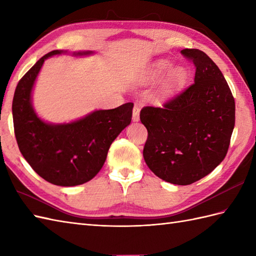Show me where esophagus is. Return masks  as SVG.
I'll list each match as a JSON object with an SVG mask.
<instances>
[{
    "mask_svg": "<svg viewBox=\"0 0 256 256\" xmlns=\"http://www.w3.org/2000/svg\"><path fill=\"white\" fill-rule=\"evenodd\" d=\"M132 118H133L134 122H138V120H140V106H134Z\"/></svg>",
    "mask_w": 256,
    "mask_h": 256,
    "instance_id": "obj_1",
    "label": "esophagus"
}]
</instances>
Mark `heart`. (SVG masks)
<instances>
[{
    "mask_svg": "<svg viewBox=\"0 0 256 256\" xmlns=\"http://www.w3.org/2000/svg\"><path fill=\"white\" fill-rule=\"evenodd\" d=\"M172 64L170 60H167V59H160V60H157L156 62H154V64L150 68V78L153 80L158 79L172 68ZM187 76H188L187 70L184 67L178 66V67L172 68L167 78V84H166L167 89L168 90L174 89L176 88V86L182 84L184 82V80L187 79Z\"/></svg>",
    "mask_w": 256,
    "mask_h": 256,
    "instance_id": "b5f03b06",
    "label": "heart"
}]
</instances>
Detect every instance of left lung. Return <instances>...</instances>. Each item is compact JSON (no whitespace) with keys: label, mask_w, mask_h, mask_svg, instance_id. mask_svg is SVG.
<instances>
[{"label":"left lung","mask_w":256,"mask_h":256,"mask_svg":"<svg viewBox=\"0 0 256 256\" xmlns=\"http://www.w3.org/2000/svg\"><path fill=\"white\" fill-rule=\"evenodd\" d=\"M182 54L196 67L194 82L162 108L144 106L148 136L143 156L162 180L186 186L224 160L236 122V102L218 66L199 50Z\"/></svg>","instance_id":"1"}]
</instances>
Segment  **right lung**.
Segmentation results:
<instances>
[{
	"mask_svg": "<svg viewBox=\"0 0 256 256\" xmlns=\"http://www.w3.org/2000/svg\"><path fill=\"white\" fill-rule=\"evenodd\" d=\"M64 52H67L46 54L23 76L15 89L12 112L15 138L26 162L46 182L72 187L91 180L100 172L112 142L131 123L133 103L96 110L70 123L42 121L32 104V86L46 59Z\"/></svg>",
	"mask_w": 256,
	"mask_h": 256,
	"instance_id": "right-lung-1",
	"label": "right lung"
}]
</instances>
